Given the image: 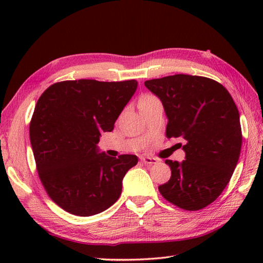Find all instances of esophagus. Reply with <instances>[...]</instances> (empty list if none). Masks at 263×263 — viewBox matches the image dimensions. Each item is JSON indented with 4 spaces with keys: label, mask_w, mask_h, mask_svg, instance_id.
Masks as SVG:
<instances>
[{
    "label": "esophagus",
    "mask_w": 263,
    "mask_h": 263,
    "mask_svg": "<svg viewBox=\"0 0 263 263\" xmlns=\"http://www.w3.org/2000/svg\"><path fill=\"white\" fill-rule=\"evenodd\" d=\"M141 161L146 165H154L158 163V159L153 158V157H146V156H144V157H141Z\"/></svg>",
    "instance_id": "1"
}]
</instances>
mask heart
Returning <instances> with one entry per match:
<instances>
[{
    "label": "heart",
    "instance_id": "1",
    "mask_svg": "<svg viewBox=\"0 0 263 263\" xmlns=\"http://www.w3.org/2000/svg\"><path fill=\"white\" fill-rule=\"evenodd\" d=\"M153 99H155V97H153V96H144V97H142L140 99V102H139V106L144 104V103H148V102H150V100H153Z\"/></svg>",
    "mask_w": 263,
    "mask_h": 263
}]
</instances>
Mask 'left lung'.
<instances>
[{"label": "left lung", "mask_w": 263, "mask_h": 263, "mask_svg": "<svg viewBox=\"0 0 263 263\" xmlns=\"http://www.w3.org/2000/svg\"><path fill=\"white\" fill-rule=\"evenodd\" d=\"M164 106L167 138H182L181 163L167 159L170 181L159 185L167 200L199 210L219 197L237 165L242 147L239 113L224 86L209 78L175 74L144 82Z\"/></svg>", "instance_id": "8db88e82"}]
</instances>
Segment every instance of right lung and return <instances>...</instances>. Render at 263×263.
Instances as JSON below:
<instances>
[{
  "label": "right lung",
  "instance_id": "1",
  "mask_svg": "<svg viewBox=\"0 0 263 263\" xmlns=\"http://www.w3.org/2000/svg\"><path fill=\"white\" fill-rule=\"evenodd\" d=\"M137 88V80H69L39 97L29 126L33 157L48 195L70 214L97 215L120 198L138 157H110L97 144L103 132L113 131Z\"/></svg>",
  "mask_w": 263,
  "mask_h": 263
}]
</instances>
